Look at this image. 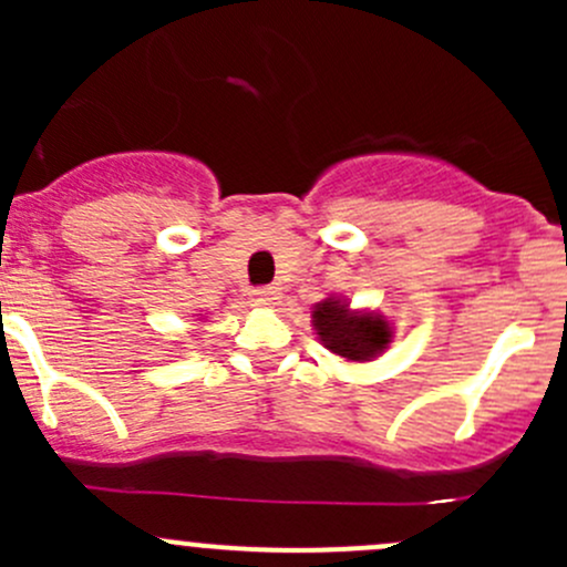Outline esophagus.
I'll return each mask as SVG.
<instances>
[{
  "label": "esophagus",
  "mask_w": 567,
  "mask_h": 567,
  "mask_svg": "<svg viewBox=\"0 0 567 567\" xmlns=\"http://www.w3.org/2000/svg\"><path fill=\"white\" fill-rule=\"evenodd\" d=\"M277 299H279V290L277 288H271V285H262V288H255L251 290V301H255V305H277Z\"/></svg>",
  "instance_id": "34e87169"
}]
</instances>
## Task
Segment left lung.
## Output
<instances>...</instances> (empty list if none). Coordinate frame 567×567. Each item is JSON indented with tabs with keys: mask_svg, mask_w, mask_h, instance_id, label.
I'll return each mask as SVG.
<instances>
[{
	"mask_svg": "<svg viewBox=\"0 0 567 567\" xmlns=\"http://www.w3.org/2000/svg\"><path fill=\"white\" fill-rule=\"evenodd\" d=\"M316 320V331L329 351L340 353V357L353 359V362H364L381 353L390 342L392 331L381 316H368V312H351L340 301H320L312 312Z\"/></svg>",
	"mask_w": 567,
	"mask_h": 567,
	"instance_id": "1",
	"label": "left lung"
}]
</instances>
